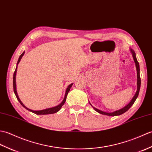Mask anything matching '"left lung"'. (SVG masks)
Listing matches in <instances>:
<instances>
[{"mask_svg":"<svg viewBox=\"0 0 152 152\" xmlns=\"http://www.w3.org/2000/svg\"><path fill=\"white\" fill-rule=\"evenodd\" d=\"M130 50L131 53H132V55H133V60L134 61V63H135V66H136V67H137V90L136 92V94L134 96V97H133L132 100L131 101V102H129V103H128L126 107H124V108H122V109H121L120 110H116L114 111V112H112V113H107V112H104V111H102L101 110H99L96 109V108L94 107L92 104H90H90L91 106H92L94 109L96 111H97V113H99L100 114H104V115H107V116H119V115H121V114H122L123 113H126L127 110H128L129 109V108L133 105V103H134V102H135L136 99L137 98L138 96H139V91H140V85H141V80H140V67H139V62H138L137 61V59L136 58V55H135V53H134V50L132 49H130Z\"/></svg>","mask_w":152,"mask_h":152,"instance_id":"left-lung-1","label":"left lung"}]
</instances>
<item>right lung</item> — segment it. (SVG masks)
Returning a JSON list of instances; mask_svg holds the SVG:
<instances>
[{
  "label": "right lung",
  "mask_w": 152,
  "mask_h": 152,
  "mask_svg": "<svg viewBox=\"0 0 152 152\" xmlns=\"http://www.w3.org/2000/svg\"><path fill=\"white\" fill-rule=\"evenodd\" d=\"M24 54H25V52H23V53L21 54V55H20L19 58V59H18V63H17V66H16L15 70V72H14V73H13V91H14V93H15V94L17 99H18V100L19 101V103H21V105H22L23 107H25L26 110H28L30 111V112H32V113H34V114H38V115H42V114H54V113H57V112H58V111L60 110V109H61V107H62L63 104L65 103L67 94H68V92H69L71 87L72 86L73 83L70 84V85H69L68 86H67V89H66V93H65L64 98V99H63V101L62 102V103H60V104H59L58 105H57V106H56V107H51V108H49V109L41 110H31V109H28V108H27L26 106H25V104L21 102V100H20L19 97V96H18V93H17V90H16V83H15V76H16V73H17V68H18V64L19 63L20 60H21V58L23 57V56L24 55Z\"/></svg>",
  "instance_id": "1"
}]
</instances>
